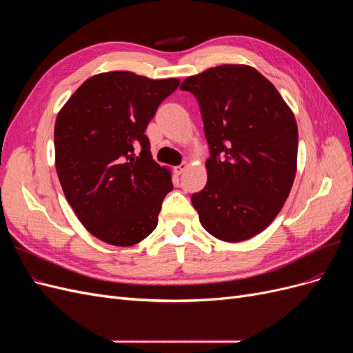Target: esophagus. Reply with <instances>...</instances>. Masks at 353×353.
I'll return each mask as SVG.
<instances>
[{"label": "esophagus", "instance_id": "1", "mask_svg": "<svg viewBox=\"0 0 353 353\" xmlns=\"http://www.w3.org/2000/svg\"><path fill=\"white\" fill-rule=\"evenodd\" d=\"M185 169H187V163H181L179 166H175V172L178 175H181V174L185 172Z\"/></svg>", "mask_w": 353, "mask_h": 353}]
</instances>
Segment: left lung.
Masks as SVG:
<instances>
[{
  "instance_id": "left-lung-1",
  "label": "left lung",
  "mask_w": 353,
  "mask_h": 353,
  "mask_svg": "<svg viewBox=\"0 0 353 353\" xmlns=\"http://www.w3.org/2000/svg\"><path fill=\"white\" fill-rule=\"evenodd\" d=\"M196 95L210 157L191 196L201 227L239 243L279 215L297 169V123L274 85L252 66L222 65L184 79Z\"/></svg>"
}]
</instances>
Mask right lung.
Instances as JSON below:
<instances>
[{
	"mask_svg": "<svg viewBox=\"0 0 353 353\" xmlns=\"http://www.w3.org/2000/svg\"><path fill=\"white\" fill-rule=\"evenodd\" d=\"M179 79L132 72L94 74L72 94L54 126L56 169L66 200L94 237L128 248L154 231L170 170L144 134ZM142 152L137 157L134 150Z\"/></svg>",
	"mask_w": 353,
	"mask_h": 353,
	"instance_id": "add662e5",
	"label": "right lung"
}]
</instances>
